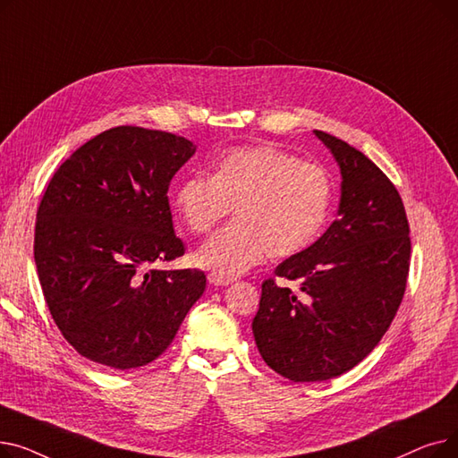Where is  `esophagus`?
<instances>
[{
	"mask_svg": "<svg viewBox=\"0 0 458 458\" xmlns=\"http://www.w3.org/2000/svg\"><path fill=\"white\" fill-rule=\"evenodd\" d=\"M208 280H209V284H213V285H228V284H232L235 278H233V276H223V275H219V273H209V275H208Z\"/></svg>",
	"mask_w": 458,
	"mask_h": 458,
	"instance_id": "obj_1",
	"label": "esophagus"
}]
</instances>
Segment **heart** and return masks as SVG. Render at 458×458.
<instances>
[{"instance_id": "1", "label": "heart", "mask_w": 458, "mask_h": 458, "mask_svg": "<svg viewBox=\"0 0 458 458\" xmlns=\"http://www.w3.org/2000/svg\"><path fill=\"white\" fill-rule=\"evenodd\" d=\"M334 199V183L319 163L301 161L269 144L233 148L215 163L211 176L185 178L173 199L192 233H209L235 208L237 221L197 252L202 267L237 276L273 250L290 258L321 235Z\"/></svg>"}]
</instances>
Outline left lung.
<instances>
[{
    "label": "left lung",
    "mask_w": 458,
    "mask_h": 458,
    "mask_svg": "<svg viewBox=\"0 0 458 458\" xmlns=\"http://www.w3.org/2000/svg\"><path fill=\"white\" fill-rule=\"evenodd\" d=\"M316 135L340 165V216L263 280L252 321L261 358L293 382L328 380L362 362L390 328L411 269V226L395 185L345 140ZM276 277L297 281L300 292Z\"/></svg>",
    "instance_id": "left-lung-1"
}]
</instances>
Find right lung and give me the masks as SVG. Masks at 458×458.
<instances>
[{
  "instance_id": "add662e5",
  "label": "right lung",
  "mask_w": 458,
  "mask_h": 458,
  "mask_svg": "<svg viewBox=\"0 0 458 458\" xmlns=\"http://www.w3.org/2000/svg\"><path fill=\"white\" fill-rule=\"evenodd\" d=\"M195 150L174 133L116 126L72 154L44 191L33 249L40 287L64 340L90 362L150 364L206 290L200 269L152 267L185 252L166 192Z\"/></svg>"
}]
</instances>
